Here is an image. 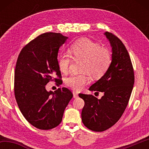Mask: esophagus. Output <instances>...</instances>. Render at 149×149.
Instances as JSON below:
<instances>
[{"instance_id":"obj_1","label":"esophagus","mask_w":149,"mask_h":149,"mask_svg":"<svg viewBox=\"0 0 149 149\" xmlns=\"http://www.w3.org/2000/svg\"><path fill=\"white\" fill-rule=\"evenodd\" d=\"M73 95H74V98H75V99L78 97V93L76 91H73Z\"/></svg>"}]
</instances>
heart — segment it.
<instances>
[{"instance_id": "heart-1", "label": "heart", "mask_w": 149, "mask_h": 149, "mask_svg": "<svg viewBox=\"0 0 149 149\" xmlns=\"http://www.w3.org/2000/svg\"><path fill=\"white\" fill-rule=\"evenodd\" d=\"M81 60V74L72 75L66 78L65 83L74 89H84L89 81V74L93 78L102 77L109 70L112 63V54L107 48L89 39H81L71 45L68 52H62L58 56L60 71L66 74L72 63Z\"/></svg>"}]
</instances>
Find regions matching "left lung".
<instances>
[{
  "label": "left lung",
  "instance_id": "8db88e82",
  "mask_svg": "<svg viewBox=\"0 0 149 149\" xmlns=\"http://www.w3.org/2000/svg\"><path fill=\"white\" fill-rule=\"evenodd\" d=\"M104 35L112 47V63L108 72L89 87L91 91L101 92L100 99L79 93L85 105L81 112L84 125L94 132H104L114 125L124 112L135 81L130 56L122 41L109 32Z\"/></svg>",
  "mask_w": 149,
  "mask_h": 149
}]
</instances>
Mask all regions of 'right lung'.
Wrapping results in <instances>:
<instances>
[{"label":"right lung","instance_id":"obj_1","mask_svg":"<svg viewBox=\"0 0 149 149\" xmlns=\"http://www.w3.org/2000/svg\"><path fill=\"white\" fill-rule=\"evenodd\" d=\"M67 39L61 33H45L27 44L17 58L15 98L24 118L39 130H48L58 125L73 97L68 88H58L54 92L45 89L50 81L62 84L57 57L60 47Z\"/></svg>","mask_w":149,"mask_h":149}]
</instances>
